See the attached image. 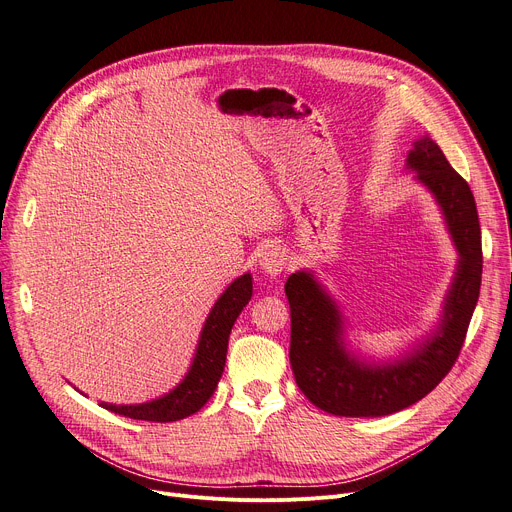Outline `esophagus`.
Returning a JSON list of instances; mask_svg holds the SVG:
<instances>
[{
	"instance_id": "esophagus-1",
	"label": "esophagus",
	"mask_w": 512,
	"mask_h": 512,
	"mask_svg": "<svg viewBox=\"0 0 512 512\" xmlns=\"http://www.w3.org/2000/svg\"><path fill=\"white\" fill-rule=\"evenodd\" d=\"M286 263H288V255H286V251L280 249V247L267 249V251L261 255V261H259L261 270H263L267 276H272V278L280 276V274L286 270Z\"/></svg>"
}]
</instances>
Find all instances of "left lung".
Listing matches in <instances>:
<instances>
[{
	"label": "left lung",
	"instance_id": "1",
	"mask_svg": "<svg viewBox=\"0 0 512 512\" xmlns=\"http://www.w3.org/2000/svg\"><path fill=\"white\" fill-rule=\"evenodd\" d=\"M407 166L436 197L461 257L432 336L394 363H363L346 351L340 311L313 274L297 272L284 284L294 380L317 409L330 415L384 417L427 396L459 359L479 299L481 228L467 180L429 137L415 143Z\"/></svg>",
	"mask_w": 512,
	"mask_h": 512
}]
</instances>
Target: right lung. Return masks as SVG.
<instances>
[{"instance_id": "1", "label": "right lung", "mask_w": 512, "mask_h": 512, "mask_svg": "<svg viewBox=\"0 0 512 512\" xmlns=\"http://www.w3.org/2000/svg\"><path fill=\"white\" fill-rule=\"evenodd\" d=\"M251 294L253 278L251 274H245L236 278L215 301L209 317L205 319L193 365L172 392L143 402V405H110V402H99V405L130 419L155 423H170L197 413L211 398L213 390L218 388L226 365L230 330L242 307L251 301Z\"/></svg>"}]
</instances>
